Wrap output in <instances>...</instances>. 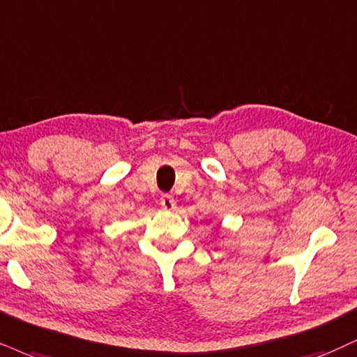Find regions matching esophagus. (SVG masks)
<instances>
[{"label": "esophagus", "mask_w": 357, "mask_h": 357, "mask_svg": "<svg viewBox=\"0 0 357 357\" xmlns=\"http://www.w3.org/2000/svg\"><path fill=\"white\" fill-rule=\"evenodd\" d=\"M160 205H162V208L167 210V212H172V210H175L174 197L169 195V193H164V195L160 197Z\"/></svg>", "instance_id": "34e87169"}]
</instances>
